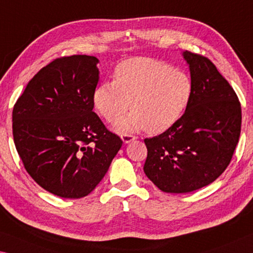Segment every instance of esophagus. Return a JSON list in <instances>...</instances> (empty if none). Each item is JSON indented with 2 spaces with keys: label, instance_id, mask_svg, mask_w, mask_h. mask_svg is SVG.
Returning <instances> with one entry per match:
<instances>
[{
  "label": "esophagus",
  "instance_id": "esophagus-1",
  "mask_svg": "<svg viewBox=\"0 0 253 253\" xmlns=\"http://www.w3.org/2000/svg\"><path fill=\"white\" fill-rule=\"evenodd\" d=\"M135 138H136L135 136L129 135V134H123L122 135V139H123V142L125 143V144H128V143L135 141Z\"/></svg>",
  "mask_w": 253,
  "mask_h": 253
}]
</instances>
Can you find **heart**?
I'll return each instance as SVG.
<instances>
[{"label": "heart", "mask_w": 253, "mask_h": 253, "mask_svg": "<svg viewBox=\"0 0 253 253\" xmlns=\"http://www.w3.org/2000/svg\"><path fill=\"white\" fill-rule=\"evenodd\" d=\"M192 91L190 76L184 72L153 58L135 57L116 66L114 82L95 87L93 105L109 123L129 108L130 114L117 123L118 130L144 128L148 134H160L181 119Z\"/></svg>", "instance_id": "1"}]
</instances>
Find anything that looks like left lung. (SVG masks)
Returning <instances> with one entry per match:
<instances>
[{"mask_svg":"<svg viewBox=\"0 0 253 253\" xmlns=\"http://www.w3.org/2000/svg\"><path fill=\"white\" fill-rule=\"evenodd\" d=\"M194 85L181 119L145 138L144 172L159 189L186 194L215 181L230 164L241 133L238 95L205 56L183 51Z\"/></svg>","mask_w":253,"mask_h":253,"instance_id":"8db88e82","label":"left lung"}]
</instances>
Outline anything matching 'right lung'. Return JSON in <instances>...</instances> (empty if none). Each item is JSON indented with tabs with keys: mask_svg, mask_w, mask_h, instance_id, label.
Here are the masks:
<instances>
[{
	"mask_svg": "<svg viewBox=\"0 0 253 253\" xmlns=\"http://www.w3.org/2000/svg\"><path fill=\"white\" fill-rule=\"evenodd\" d=\"M99 59L73 55L42 67L15 102L13 139L25 169L62 198L85 197L122 147L93 112Z\"/></svg>",
	"mask_w": 253,
	"mask_h": 253,
	"instance_id": "right-lung-1",
	"label": "right lung"
}]
</instances>
